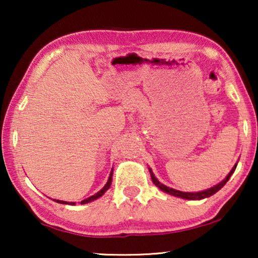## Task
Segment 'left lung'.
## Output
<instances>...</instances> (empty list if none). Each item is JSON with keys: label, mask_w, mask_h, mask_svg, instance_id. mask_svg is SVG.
I'll use <instances>...</instances> for the list:
<instances>
[{"label": "left lung", "mask_w": 258, "mask_h": 258, "mask_svg": "<svg viewBox=\"0 0 258 258\" xmlns=\"http://www.w3.org/2000/svg\"><path fill=\"white\" fill-rule=\"evenodd\" d=\"M236 167H237V163L234 165V168L231 169V171L229 172L227 177H225L222 182L218 183V184L211 186V188L207 189V190H203V191H199V192H183V191H179V190L169 188V186L162 184V183L158 181L156 177H155V175L153 174V170H151V169H149V171H150V176H151V179H153L154 184L158 186V188H160L162 191L167 192V194H169V195H172L175 197H181V199H183V200L195 201V200H203V199H207V197H210L211 195H214V194H216L221 188H223V185L229 181V178L231 177V175L234 174Z\"/></svg>", "instance_id": "8db88e82"}]
</instances>
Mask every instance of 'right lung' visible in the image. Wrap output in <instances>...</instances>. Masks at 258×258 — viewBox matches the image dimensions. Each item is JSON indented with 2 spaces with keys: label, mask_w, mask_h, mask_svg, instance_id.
Instances as JSON below:
<instances>
[{
  "label": "right lung",
  "mask_w": 258,
  "mask_h": 258,
  "mask_svg": "<svg viewBox=\"0 0 258 258\" xmlns=\"http://www.w3.org/2000/svg\"><path fill=\"white\" fill-rule=\"evenodd\" d=\"M111 181H112V170H111V172H110V176H109V179H108V182H107V184H105L103 188H102L100 191L98 192H96L95 194V195H93V196H90V197H88V199H86V200H83L82 202H81V204H86V203H89V202H91V201H95V200H97L98 197H101L102 195H103V194L107 191V190L110 188V185H111ZM52 201H55V202H57V203H61V204H70V206H75V202H66V201H59V200H52Z\"/></svg>",
  "instance_id": "right-lung-1"
}]
</instances>
